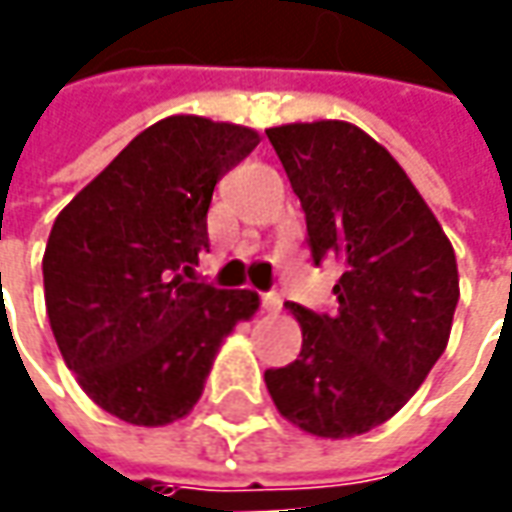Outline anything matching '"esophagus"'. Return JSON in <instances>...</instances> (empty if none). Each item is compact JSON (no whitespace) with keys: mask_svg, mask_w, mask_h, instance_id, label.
<instances>
[{"mask_svg":"<svg viewBox=\"0 0 512 512\" xmlns=\"http://www.w3.org/2000/svg\"><path fill=\"white\" fill-rule=\"evenodd\" d=\"M260 306H263V311H280L283 297L277 291H266V294H260Z\"/></svg>","mask_w":512,"mask_h":512,"instance_id":"1","label":"esophagus"}]
</instances>
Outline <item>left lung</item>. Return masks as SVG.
Listing matches in <instances>:
<instances>
[{
  "label": "left lung",
  "mask_w": 512,
  "mask_h": 512,
  "mask_svg": "<svg viewBox=\"0 0 512 512\" xmlns=\"http://www.w3.org/2000/svg\"><path fill=\"white\" fill-rule=\"evenodd\" d=\"M306 212L311 263L337 260V311L289 303L297 360L266 371L277 411L343 439L371 431L414 397L450 337L456 255L405 169L345 121L266 130Z\"/></svg>",
  "instance_id": "obj_1"
}]
</instances>
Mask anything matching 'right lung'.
<instances>
[{"mask_svg": "<svg viewBox=\"0 0 512 512\" xmlns=\"http://www.w3.org/2000/svg\"><path fill=\"white\" fill-rule=\"evenodd\" d=\"M260 144L255 130L169 115L135 135L56 218L45 303L84 394L130 425L192 411L203 379L257 294L192 277L209 252L215 184Z\"/></svg>", "mask_w": 512, "mask_h": 512, "instance_id": "obj_1", "label": "right lung"}]
</instances>
